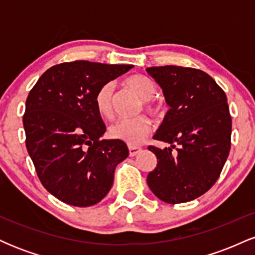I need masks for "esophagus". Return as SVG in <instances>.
Segmentation results:
<instances>
[{
  "label": "esophagus",
  "mask_w": 255,
  "mask_h": 255,
  "mask_svg": "<svg viewBox=\"0 0 255 255\" xmlns=\"http://www.w3.org/2000/svg\"><path fill=\"white\" fill-rule=\"evenodd\" d=\"M128 150H129V156L134 157V156H136L140 151H141V148L137 147V146H128Z\"/></svg>",
  "instance_id": "esophagus-1"
}]
</instances>
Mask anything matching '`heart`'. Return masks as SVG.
Wrapping results in <instances>:
<instances>
[{"label":"heart","mask_w":255,"mask_h":255,"mask_svg":"<svg viewBox=\"0 0 255 255\" xmlns=\"http://www.w3.org/2000/svg\"><path fill=\"white\" fill-rule=\"evenodd\" d=\"M125 84L133 90L142 99V105L153 115L160 113V105L154 101L156 86L150 78L146 75H131L125 80ZM95 105L98 114L105 119H110L114 114V84L107 83L99 87L96 93ZM152 130L151 120L145 115H137L133 118L119 119L109 127V135L113 139L121 140L128 145H137L145 139Z\"/></svg>","instance_id":"heart-1"}]
</instances>
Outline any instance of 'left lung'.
Wrapping results in <instances>:
<instances>
[{
    "mask_svg": "<svg viewBox=\"0 0 255 255\" xmlns=\"http://www.w3.org/2000/svg\"><path fill=\"white\" fill-rule=\"evenodd\" d=\"M146 72L162 87L170 107L153 135L170 147L148 146L156 154L157 166L147 175V184L164 203L194 200L216 183L229 156L231 116L227 96L200 69L162 66Z\"/></svg>",
    "mask_w": 255,
    "mask_h": 255,
    "instance_id": "obj_1",
    "label": "left lung"
}]
</instances>
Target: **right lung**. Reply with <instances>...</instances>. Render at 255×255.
Wrapping results in <instances>:
<instances>
[{"label":"right lung","mask_w":255,"mask_h":255,"mask_svg":"<svg viewBox=\"0 0 255 255\" xmlns=\"http://www.w3.org/2000/svg\"><path fill=\"white\" fill-rule=\"evenodd\" d=\"M133 68L130 64L74 61L52 66L26 99V147L40 182L63 203H99L129 154L121 140H105L107 128L95 105L99 87Z\"/></svg>","instance_id":"right-lung-1"}]
</instances>
